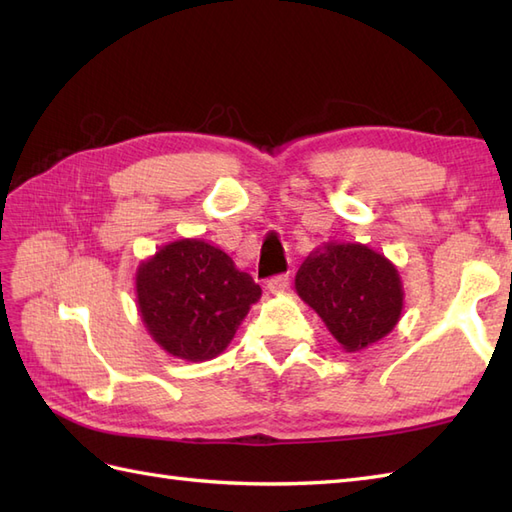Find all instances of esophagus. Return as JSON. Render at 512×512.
Here are the masks:
<instances>
[{"label":"esophagus","instance_id":"1","mask_svg":"<svg viewBox=\"0 0 512 512\" xmlns=\"http://www.w3.org/2000/svg\"><path fill=\"white\" fill-rule=\"evenodd\" d=\"M267 289L271 293H284L286 289H289V276H286V273H282V276H273L267 282Z\"/></svg>","mask_w":512,"mask_h":512}]
</instances>
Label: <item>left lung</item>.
Listing matches in <instances>:
<instances>
[{"label": "left lung", "instance_id": "1", "mask_svg": "<svg viewBox=\"0 0 512 512\" xmlns=\"http://www.w3.org/2000/svg\"><path fill=\"white\" fill-rule=\"evenodd\" d=\"M295 291L345 352H360L384 339L404 310L397 267L363 243L317 247L299 267Z\"/></svg>", "mask_w": 512, "mask_h": 512}]
</instances>
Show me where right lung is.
Segmentation results:
<instances>
[{"instance_id": "1", "label": "right lung", "mask_w": 512, "mask_h": 512, "mask_svg": "<svg viewBox=\"0 0 512 512\" xmlns=\"http://www.w3.org/2000/svg\"><path fill=\"white\" fill-rule=\"evenodd\" d=\"M263 291L223 249L202 239L162 245L136 269V306L167 354L202 363L219 356Z\"/></svg>"}]
</instances>
